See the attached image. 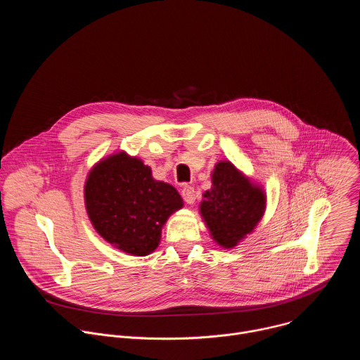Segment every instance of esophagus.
I'll return each mask as SVG.
<instances>
[{
	"label": "esophagus",
	"instance_id": "obj_1",
	"mask_svg": "<svg viewBox=\"0 0 360 360\" xmlns=\"http://www.w3.org/2000/svg\"><path fill=\"white\" fill-rule=\"evenodd\" d=\"M181 195H182L184 200L188 205H193V202L196 199V193H195V189L192 186H184L182 191H181Z\"/></svg>",
	"mask_w": 360,
	"mask_h": 360
}]
</instances>
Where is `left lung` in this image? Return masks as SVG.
Returning <instances> with one entry per match:
<instances>
[{
  "instance_id": "left-lung-1",
  "label": "left lung",
  "mask_w": 360,
  "mask_h": 360,
  "mask_svg": "<svg viewBox=\"0 0 360 360\" xmlns=\"http://www.w3.org/2000/svg\"><path fill=\"white\" fill-rule=\"evenodd\" d=\"M211 181V189L202 195L199 214L214 242L232 249L264 218L266 192L229 160L215 164Z\"/></svg>"
}]
</instances>
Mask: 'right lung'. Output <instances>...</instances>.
Here are the masks:
<instances>
[{
	"mask_svg": "<svg viewBox=\"0 0 360 360\" xmlns=\"http://www.w3.org/2000/svg\"><path fill=\"white\" fill-rule=\"evenodd\" d=\"M84 200L96 233L131 256L155 250L168 218L184 207L172 185L153 179L150 167L125 150L92 165Z\"/></svg>",
	"mask_w": 360,
	"mask_h": 360,
	"instance_id": "add662e5",
	"label": "right lung"
}]
</instances>
